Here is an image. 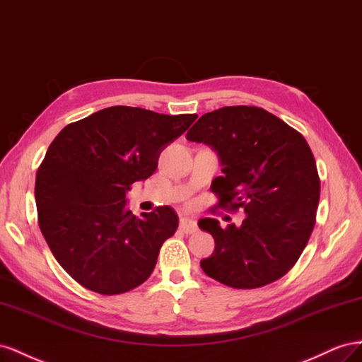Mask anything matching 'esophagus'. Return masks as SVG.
<instances>
[{"label":"esophagus","mask_w":362,"mask_h":362,"mask_svg":"<svg viewBox=\"0 0 362 362\" xmlns=\"http://www.w3.org/2000/svg\"><path fill=\"white\" fill-rule=\"evenodd\" d=\"M180 230L183 232V233H187V235H191V233H195L199 230V227H197V223H195L194 220H191V218H182L180 220Z\"/></svg>","instance_id":"1"}]
</instances>
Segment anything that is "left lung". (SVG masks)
<instances>
[{
  "label": "left lung",
  "instance_id": "left-lung-1",
  "mask_svg": "<svg viewBox=\"0 0 362 362\" xmlns=\"http://www.w3.org/2000/svg\"><path fill=\"white\" fill-rule=\"evenodd\" d=\"M187 139L220 154L212 209L245 212L241 227L199 221L215 240L214 253L200 262L203 272L238 290L285 276L314 230L320 200L317 163L302 133L262 107L226 106L200 117Z\"/></svg>",
  "mask_w": 362,
  "mask_h": 362
}]
</instances>
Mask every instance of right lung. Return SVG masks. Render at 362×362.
I'll return each mask as SVG.
<instances>
[{
    "label": "right lung",
    "mask_w": 362,
    "mask_h": 362,
    "mask_svg": "<svg viewBox=\"0 0 362 362\" xmlns=\"http://www.w3.org/2000/svg\"><path fill=\"white\" fill-rule=\"evenodd\" d=\"M195 119V113L112 106L68 124L51 142L36 173L37 223L77 284L115 296L150 277L179 216L159 206L138 218L126 192L156 171L160 151Z\"/></svg>",
    "instance_id": "add662e5"
}]
</instances>
